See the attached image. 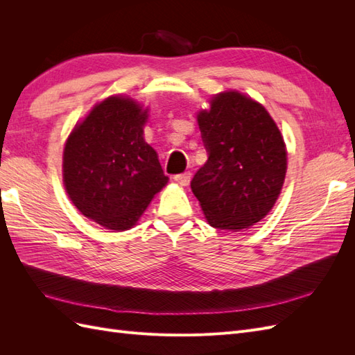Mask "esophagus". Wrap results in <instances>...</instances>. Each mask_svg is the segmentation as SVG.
<instances>
[{
	"mask_svg": "<svg viewBox=\"0 0 355 355\" xmlns=\"http://www.w3.org/2000/svg\"><path fill=\"white\" fill-rule=\"evenodd\" d=\"M175 182L180 187H188L191 182V173H182V175H176L175 176Z\"/></svg>",
	"mask_w": 355,
	"mask_h": 355,
	"instance_id": "esophagus-1",
	"label": "esophagus"
}]
</instances>
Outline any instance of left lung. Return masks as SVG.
Wrapping results in <instances>:
<instances>
[{
	"label": "left lung",
	"instance_id": "obj_1",
	"mask_svg": "<svg viewBox=\"0 0 355 355\" xmlns=\"http://www.w3.org/2000/svg\"><path fill=\"white\" fill-rule=\"evenodd\" d=\"M209 158L191 182L213 228L237 232L270 213L287 171L283 135L265 106L237 90L213 94L197 114Z\"/></svg>",
	"mask_w": 355,
	"mask_h": 355
}]
</instances>
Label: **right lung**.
<instances>
[{
	"instance_id": "obj_1",
	"label": "right lung",
	"mask_w": 355,
	"mask_h": 355,
	"mask_svg": "<svg viewBox=\"0 0 355 355\" xmlns=\"http://www.w3.org/2000/svg\"><path fill=\"white\" fill-rule=\"evenodd\" d=\"M148 111L128 96H110L75 124L63 148L69 200L106 230L133 228L168 182L157 151L145 142Z\"/></svg>"
}]
</instances>
